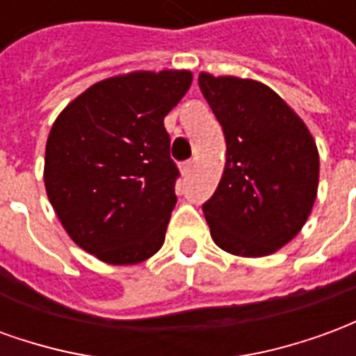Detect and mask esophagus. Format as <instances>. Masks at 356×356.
Returning a JSON list of instances; mask_svg holds the SVG:
<instances>
[{
  "label": "esophagus",
  "mask_w": 356,
  "mask_h": 356,
  "mask_svg": "<svg viewBox=\"0 0 356 356\" xmlns=\"http://www.w3.org/2000/svg\"><path fill=\"white\" fill-rule=\"evenodd\" d=\"M193 165H194L193 160H188V162H183V165H181V171H183V175H188V173L193 171Z\"/></svg>",
  "instance_id": "34e87169"
}]
</instances>
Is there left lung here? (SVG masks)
I'll return each mask as SVG.
<instances>
[{"label": "left lung", "mask_w": 356, "mask_h": 356, "mask_svg": "<svg viewBox=\"0 0 356 356\" xmlns=\"http://www.w3.org/2000/svg\"><path fill=\"white\" fill-rule=\"evenodd\" d=\"M198 83L227 140L223 177L202 206L211 238L242 257L273 254L313 209L316 145L301 118L259 81L202 72Z\"/></svg>", "instance_id": "left-lung-1"}]
</instances>
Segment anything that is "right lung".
Listing matches in <instances>:
<instances>
[{
  "label": "right lung",
  "mask_w": 356,
  "mask_h": 356,
  "mask_svg": "<svg viewBox=\"0 0 356 356\" xmlns=\"http://www.w3.org/2000/svg\"><path fill=\"white\" fill-rule=\"evenodd\" d=\"M193 83L186 70L131 72L81 93L51 127L45 191L68 236L110 265H133L162 248L179 170L168 116Z\"/></svg>",
  "instance_id": "obj_1"
}]
</instances>
